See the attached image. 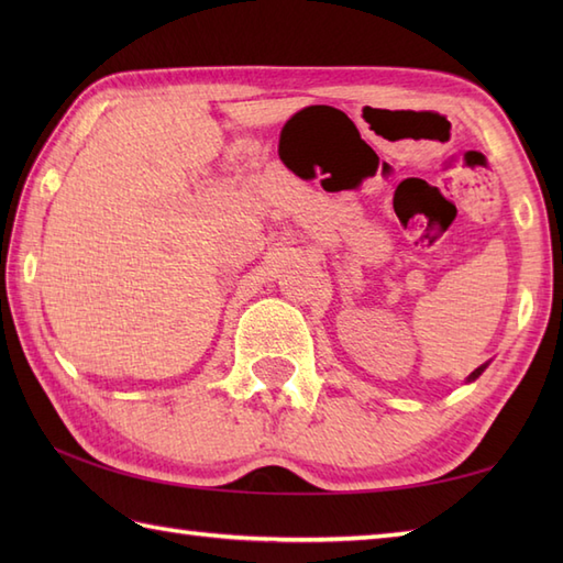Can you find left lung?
Segmentation results:
<instances>
[{
  "instance_id": "left-lung-1",
  "label": "left lung",
  "mask_w": 563,
  "mask_h": 563,
  "mask_svg": "<svg viewBox=\"0 0 563 563\" xmlns=\"http://www.w3.org/2000/svg\"><path fill=\"white\" fill-rule=\"evenodd\" d=\"M484 367H486V365H482V367H476V369H474V373L470 375V379H476V377H479V375L484 373Z\"/></svg>"
}]
</instances>
